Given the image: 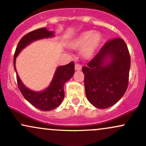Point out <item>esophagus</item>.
Here are the masks:
<instances>
[{
    "label": "esophagus",
    "instance_id": "34e87169",
    "mask_svg": "<svg viewBox=\"0 0 146 146\" xmlns=\"http://www.w3.org/2000/svg\"><path fill=\"white\" fill-rule=\"evenodd\" d=\"M81 69H82V66H81L80 64H76L75 65V70H81Z\"/></svg>",
    "mask_w": 146,
    "mask_h": 146
}]
</instances>
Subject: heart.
<instances>
[{
  "label": "heart",
  "instance_id": "1",
  "mask_svg": "<svg viewBox=\"0 0 146 146\" xmlns=\"http://www.w3.org/2000/svg\"><path fill=\"white\" fill-rule=\"evenodd\" d=\"M102 37L99 32L87 31L80 33L70 42V46L75 50L82 49L81 52L84 58L91 59L102 44Z\"/></svg>",
  "mask_w": 146,
  "mask_h": 146
}]
</instances>
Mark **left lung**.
Returning <instances> with one entry per match:
<instances>
[{
    "label": "left lung",
    "instance_id": "obj_1",
    "mask_svg": "<svg viewBox=\"0 0 146 146\" xmlns=\"http://www.w3.org/2000/svg\"><path fill=\"white\" fill-rule=\"evenodd\" d=\"M130 56L123 39L107 42L98 54L82 67L88 100L98 109L117 102L127 88Z\"/></svg>",
    "mask_w": 146,
    "mask_h": 146
}]
</instances>
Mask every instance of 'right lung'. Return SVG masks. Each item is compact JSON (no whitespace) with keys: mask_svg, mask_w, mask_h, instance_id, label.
Returning <instances> with one entry per match:
<instances>
[{"mask_svg":"<svg viewBox=\"0 0 146 146\" xmlns=\"http://www.w3.org/2000/svg\"><path fill=\"white\" fill-rule=\"evenodd\" d=\"M54 36L53 31L46 28L39 29L30 32L20 40L14 56V68L16 70V58L26 46L36 40L49 38ZM74 74V63L70 62L67 65L59 66L55 72L51 84L45 90L37 92L28 88L23 84L17 72V85L24 98L31 104L41 111H51L60 106L65 97L64 85Z\"/></svg>","mask_w":146,"mask_h":146,"instance_id":"obj_1","label":"right lung"}]
</instances>
